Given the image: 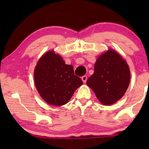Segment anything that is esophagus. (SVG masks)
I'll return each mask as SVG.
<instances>
[{"mask_svg":"<svg viewBox=\"0 0 149 149\" xmlns=\"http://www.w3.org/2000/svg\"><path fill=\"white\" fill-rule=\"evenodd\" d=\"M81 79H82V81H83V82L85 83V82L87 81V75H84V76H83V77H81Z\"/></svg>","mask_w":149,"mask_h":149,"instance_id":"esophagus-1","label":"esophagus"}]
</instances>
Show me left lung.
<instances>
[{"label":"left lung","instance_id":"8db88e82","mask_svg":"<svg viewBox=\"0 0 149 149\" xmlns=\"http://www.w3.org/2000/svg\"><path fill=\"white\" fill-rule=\"evenodd\" d=\"M130 81L127 64L116 52L109 50L98 58L94 74L88 78L87 84L102 104L110 105L123 97Z\"/></svg>","mask_w":149,"mask_h":149}]
</instances>
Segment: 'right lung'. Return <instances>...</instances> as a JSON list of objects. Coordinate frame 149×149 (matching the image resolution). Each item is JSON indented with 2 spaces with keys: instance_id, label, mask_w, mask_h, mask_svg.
Listing matches in <instances>:
<instances>
[{
  "instance_id": "add662e5",
  "label": "right lung",
  "mask_w": 149,
  "mask_h": 149,
  "mask_svg": "<svg viewBox=\"0 0 149 149\" xmlns=\"http://www.w3.org/2000/svg\"><path fill=\"white\" fill-rule=\"evenodd\" d=\"M34 79L42 99L58 107L66 104L83 84L81 78L74 74L72 65L65 64L62 57L53 51L47 52L39 59L35 69Z\"/></svg>"
}]
</instances>
